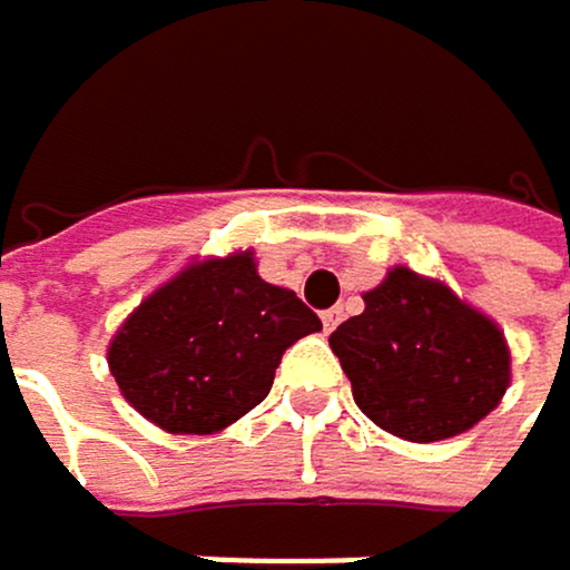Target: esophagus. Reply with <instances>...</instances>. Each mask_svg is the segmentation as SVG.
Masks as SVG:
<instances>
[{
    "instance_id": "1",
    "label": "esophagus",
    "mask_w": 570,
    "mask_h": 570,
    "mask_svg": "<svg viewBox=\"0 0 570 570\" xmlns=\"http://www.w3.org/2000/svg\"><path fill=\"white\" fill-rule=\"evenodd\" d=\"M341 320H344V309H341V306H333V309L323 313V326H326V330H333Z\"/></svg>"
}]
</instances>
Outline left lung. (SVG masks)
<instances>
[{"mask_svg":"<svg viewBox=\"0 0 570 570\" xmlns=\"http://www.w3.org/2000/svg\"><path fill=\"white\" fill-rule=\"evenodd\" d=\"M354 402L382 430L433 443L485 420L509 389L499 326L409 268L364 295V313L330 333Z\"/></svg>","mask_w":570,"mask_h":570,"instance_id":"8db88e82","label":"left lung"}]
</instances>
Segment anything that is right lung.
Returning a JSON list of instances; mask_svg holds the SVG:
<instances>
[{
	"label": "right lung",
	"instance_id": "1",
	"mask_svg": "<svg viewBox=\"0 0 570 570\" xmlns=\"http://www.w3.org/2000/svg\"><path fill=\"white\" fill-rule=\"evenodd\" d=\"M323 330L254 257L191 264L119 326L109 367L140 416L168 433H216L268 399L282 354Z\"/></svg>",
	"mask_w": 570,
	"mask_h": 570
}]
</instances>
